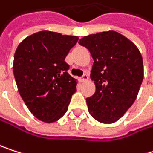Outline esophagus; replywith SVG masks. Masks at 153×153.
Instances as JSON below:
<instances>
[{"label": "esophagus", "instance_id": "1", "mask_svg": "<svg viewBox=\"0 0 153 153\" xmlns=\"http://www.w3.org/2000/svg\"><path fill=\"white\" fill-rule=\"evenodd\" d=\"M89 80V76L87 75V74H84L82 77L81 78V82H87Z\"/></svg>", "mask_w": 153, "mask_h": 153}]
</instances>
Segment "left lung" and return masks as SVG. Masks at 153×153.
<instances>
[{
	"label": "left lung",
	"mask_w": 153,
	"mask_h": 153,
	"mask_svg": "<svg viewBox=\"0 0 153 153\" xmlns=\"http://www.w3.org/2000/svg\"><path fill=\"white\" fill-rule=\"evenodd\" d=\"M79 44L94 60L91 76L96 91L86 100L89 112L100 123H115L137 98L143 80L142 54L131 40L113 30L83 36Z\"/></svg>",
	"instance_id": "1"
}]
</instances>
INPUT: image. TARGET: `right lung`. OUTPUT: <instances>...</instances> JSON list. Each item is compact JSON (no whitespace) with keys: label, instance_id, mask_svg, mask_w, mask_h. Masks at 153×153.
I'll list each match as a JSON object with an SVG mask.
<instances>
[{"label":"right lung","instance_id":"add662e5","mask_svg":"<svg viewBox=\"0 0 153 153\" xmlns=\"http://www.w3.org/2000/svg\"><path fill=\"white\" fill-rule=\"evenodd\" d=\"M76 36L43 30L23 39L13 60L19 93L31 114L45 123L67 111L78 81L67 72L64 59L78 42Z\"/></svg>","mask_w":153,"mask_h":153}]
</instances>
